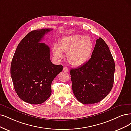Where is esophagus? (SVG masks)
Wrapping results in <instances>:
<instances>
[{"label":"esophagus","instance_id":"34e87169","mask_svg":"<svg viewBox=\"0 0 131 131\" xmlns=\"http://www.w3.org/2000/svg\"><path fill=\"white\" fill-rule=\"evenodd\" d=\"M63 71L65 72H69V69L67 68V67H64V69H63Z\"/></svg>","mask_w":131,"mask_h":131}]
</instances>
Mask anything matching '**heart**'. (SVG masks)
I'll use <instances>...</instances> for the list:
<instances>
[{"instance_id": "1", "label": "heart", "mask_w": 131, "mask_h": 131, "mask_svg": "<svg viewBox=\"0 0 131 131\" xmlns=\"http://www.w3.org/2000/svg\"><path fill=\"white\" fill-rule=\"evenodd\" d=\"M94 44L89 36L75 35L63 37L58 40L57 46L53 47V53L57 59L63 57L62 53H67V59L74 67L84 65L90 58Z\"/></svg>"}]
</instances>
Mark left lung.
<instances>
[{"label":"left lung","mask_w":131,"mask_h":131,"mask_svg":"<svg viewBox=\"0 0 131 131\" xmlns=\"http://www.w3.org/2000/svg\"><path fill=\"white\" fill-rule=\"evenodd\" d=\"M114 71V61L108 46L99 38L90 60L70 71L75 98L84 104L100 102L112 89Z\"/></svg>","instance_id":"1"}]
</instances>
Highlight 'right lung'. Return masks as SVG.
<instances>
[{
    "label": "right lung",
    "mask_w": 131,
    "mask_h": 131,
    "mask_svg": "<svg viewBox=\"0 0 131 131\" xmlns=\"http://www.w3.org/2000/svg\"><path fill=\"white\" fill-rule=\"evenodd\" d=\"M50 28L32 31L19 42L11 64V75L14 90L22 100L40 104L48 99L51 84L63 69L52 63L50 48L41 42Z\"/></svg>",
    "instance_id": "1"
}]
</instances>
